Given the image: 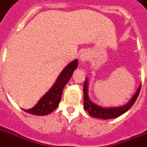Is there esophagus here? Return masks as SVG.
<instances>
[{
  "mask_svg": "<svg viewBox=\"0 0 147 147\" xmlns=\"http://www.w3.org/2000/svg\"><path fill=\"white\" fill-rule=\"evenodd\" d=\"M79 59H80V61H82V62H85L86 61H88V59H89V55H88L87 51H84V52L81 53Z\"/></svg>",
  "mask_w": 147,
  "mask_h": 147,
  "instance_id": "34e87169",
  "label": "esophagus"
}]
</instances>
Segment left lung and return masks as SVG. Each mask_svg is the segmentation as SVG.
Here are the masks:
<instances>
[{"mask_svg": "<svg viewBox=\"0 0 147 147\" xmlns=\"http://www.w3.org/2000/svg\"><path fill=\"white\" fill-rule=\"evenodd\" d=\"M88 82L87 78H85L84 86H83V91H84V107L85 111L88 112L89 115H91L93 117L96 118L104 119H113L118 117L125 112H127L130 107H132V105L134 104V102L137 100V97L139 95L140 91V87L141 85H140L139 88H137V92L134 94V96L131 98L130 101L127 103L126 105L121 106V107H100L99 105L94 104L90 100L88 97Z\"/></svg>", "mask_w": 147, "mask_h": 147, "instance_id": "obj_1", "label": "left lung"}]
</instances>
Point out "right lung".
Instances as JSON below:
<instances>
[{"label": "right lung", "mask_w": 147, "mask_h": 147, "mask_svg": "<svg viewBox=\"0 0 147 147\" xmlns=\"http://www.w3.org/2000/svg\"><path fill=\"white\" fill-rule=\"evenodd\" d=\"M77 67L78 59L73 60L65 67L53 87L40 98L34 107L28 110L24 109V111L33 115L44 116L50 114L51 112L56 109L62 98V90L71 78L74 70Z\"/></svg>", "instance_id": "add662e5"}]
</instances>
